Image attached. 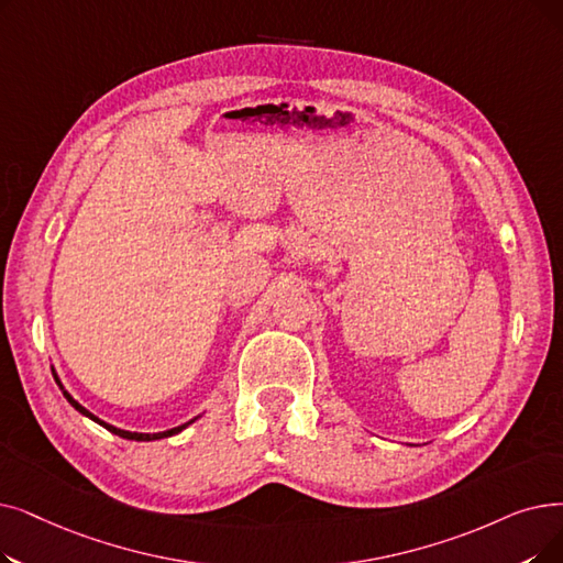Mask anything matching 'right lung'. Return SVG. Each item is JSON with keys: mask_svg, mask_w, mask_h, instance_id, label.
<instances>
[{"mask_svg": "<svg viewBox=\"0 0 563 563\" xmlns=\"http://www.w3.org/2000/svg\"><path fill=\"white\" fill-rule=\"evenodd\" d=\"M53 375H55V382H57V386L62 388V394H64V398L70 402V407L73 409H78L82 417H87V419H91L93 423H99V426H103L106 430H110L112 434H117V437H121V439H131V442H154V439H165V437H173V434H179L181 430H186L195 419H200V417H195V419H190L188 423H181V426H177V428H169V430H163V432H154V434H150V432H131V430H121V428H114V426H110V423H106V421H101L99 417H96V413H91L87 407H82L76 398H73L68 390L64 388V384H62V379L57 377V373H55V368H53Z\"/></svg>", "mask_w": 563, "mask_h": 563, "instance_id": "add662e5", "label": "right lung"}]
</instances>
